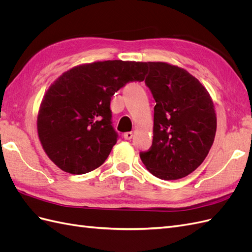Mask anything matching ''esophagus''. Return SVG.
Masks as SVG:
<instances>
[{"label": "esophagus", "instance_id": "1", "mask_svg": "<svg viewBox=\"0 0 252 252\" xmlns=\"http://www.w3.org/2000/svg\"><path fill=\"white\" fill-rule=\"evenodd\" d=\"M123 136H124L125 140H131L132 136H133V133L131 131H128V132H125Z\"/></svg>", "mask_w": 252, "mask_h": 252}]
</instances>
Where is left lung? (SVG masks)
<instances>
[{"label": "left lung", "mask_w": 252, "mask_h": 252, "mask_svg": "<svg viewBox=\"0 0 252 252\" xmlns=\"http://www.w3.org/2000/svg\"><path fill=\"white\" fill-rule=\"evenodd\" d=\"M145 84L156 101L154 140L140 152L146 168L161 180H179L194 171L215 141L217 117L208 91L183 68L148 62Z\"/></svg>", "instance_id": "8db88e82"}]
</instances>
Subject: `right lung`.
<instances>
[{
    "mask_svg": "<svg viewBox=\"0 0 252 252\" xmlns=\"http://www.w3.org/2000/svg\"><path fill=\"white\" fill-rule=\"evenodd\" d=\"M147 63L104 61L64 72L46 91L37 114L42 146L59 168L84 174L100 167L118 141L110 101L129 82H142Z\"/></svg>",
    "mask_w": 252,
    "mask_h": 252,
    "instance_id": "obj_1",
    "label": "right lung"
}]
</instances>
